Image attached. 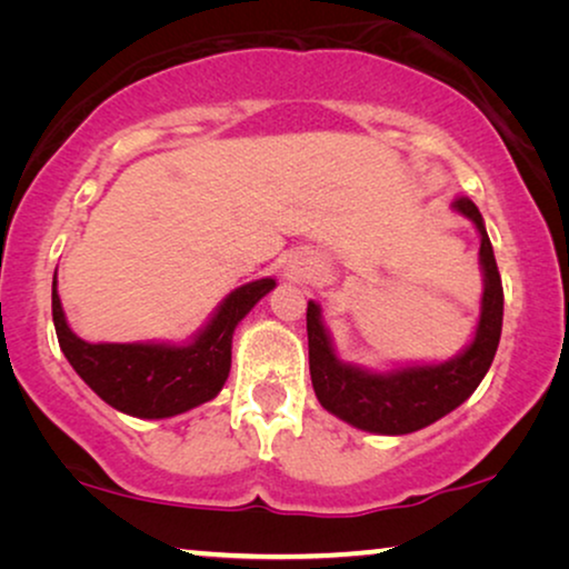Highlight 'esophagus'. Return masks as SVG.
Here are the masks:
<instances>
[{"label": "esophagus", "mask_w": 569, "mask_h": 569, "mask_svg": "<svg viewBox=\"0 0 569 569\" xmlns=\"http://www.w3.org/2000/svg\"><path fill=\"white\" fill-rule=\"evenodd\" d=\"M313 271L316 267L310 259H292L287 263V279H292V282H302V279H308Z\"/></svg>", "instance_id": "1"}]
</instances>
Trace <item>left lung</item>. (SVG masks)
<instances>
[{"mask_svg": "<svg viewBox=\"0 0 569 569\" xmlns=\"http://www.w3.org/2000/svg\"><path fill=\"white\" fill-rule=\"evenodd\" d=\"M453 207L477 224L481 236L479 261L485 269L477 337L456 360L391 372L352 368L337 360L329 333L321 323V310L316 302H308V360L313 391L326 411L360 430L407 435L438 422L477 391L495 360L502 333V279L477 204L469 197H458Z\"/></svg>", "mask_w": 569, "mask_h": 569, "instance_id": "8db88e82", "label": "left lung"}]
</instances>
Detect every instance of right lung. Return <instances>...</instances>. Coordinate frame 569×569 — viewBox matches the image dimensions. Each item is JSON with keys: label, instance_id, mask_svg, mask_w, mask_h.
<instances>
[{"label": "right lung", "instance_id": "1", "mask_svg": "<svg viewBox=\"0 0 569 569\" xmlns=\"http://www.w3.org/2000/svg\"><path fill=\"white\" fill-rule=\"evenodd\" d=\"M277 282L256 279L230 292L207 329L191 345H90L67 326L51 287V313L59 347L84 383L106 403L139 419H162L214 399L230 372L232 331Z\"/></svg>", "mask_w": 569, "mask_h": 569}]
</instances>
